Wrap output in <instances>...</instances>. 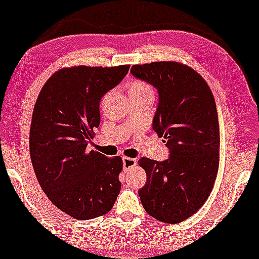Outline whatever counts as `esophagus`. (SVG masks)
Returning a JSON list of instances; mask_svg holds the SVG:
<instances>
[{
	"label": "esophagus",
	"mask_w": 259,
	"mask_h": 259,
	"mask_svg": "<svg viewBox=\"0 0 259 259\" xmlns=\"http://www.w3.org/2000/svg\"><path fill=\"white\" fill-rule=\"evenodd\" d=\"M122 162H123V169H124V171L130 170L131 167H134L135 165L137 164L136 159L130 158V157H123Z\"/></svg>",
	"instance_id": "obj_1"
}]
</instances>
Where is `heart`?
Wrapping results in <instances>:
<instances>
[{
    "label": "heart",
    "instance_id": "1",
    "mask_svg": "<svg viewBox=\"0 0 259 259\" xmlns=\"http://www.w3.org/2000/svg\"><path fill=\"white\" fill-rule=\"evenodd\" d=\"M149 90H151V88L148 84H145L143 82L136 81L131 84L129 93H144V92H149Z\"/></svg>",
    "mask_w": 259,
    "mask_h": 259
}]
</instances>
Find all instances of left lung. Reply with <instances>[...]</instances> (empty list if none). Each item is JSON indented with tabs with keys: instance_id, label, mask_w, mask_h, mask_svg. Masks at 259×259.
I'll list each match as a JSON object with an SVG mask.
<instances>
[{
	"instance_id": "obj_1",
	"label": "left lung",
	"mask_w": 259,
	"mask_h": 259,
	"mask_svg": "<svg viewBox=\"0 0 259 259\" xmlns=\"http://www.w3.org/2000/svg\"><path fill=\"white\" fill-rule=\"evenodd\" d=\"M135 77L157 90L152 129L164 138L169 157L138 161L147 183L138 190L142 205L156 220L180 223L209 197L220 163V123L209 85L177 62L133 65Z\"/></svg>"
}]
</instances>
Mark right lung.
I'll list each match as a JSON object with an SVG mask.
<instances>
[{
    "mask_svg": "<svg viewBox=\"0 0 259 259\" xmlns=\"http://www.w3.org/2000/svg\"><path fill=\"white\" fill-rule=\"evenodd\" d=\"M129 68L62 69L46 82L35 103L29 148L36 177L50 202L76 220L109 212L121 191V157L108 158L87 147L100 125L102 97Z\"/></svg>",
    "mask_w": 259,
    "mask_h": 259,
    "instance_id": "1",
    "label": "right lung"
}]
</instances>
